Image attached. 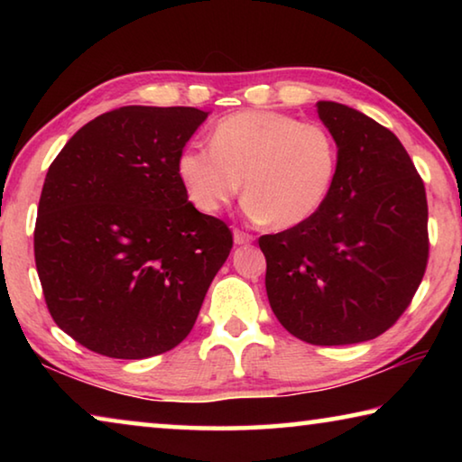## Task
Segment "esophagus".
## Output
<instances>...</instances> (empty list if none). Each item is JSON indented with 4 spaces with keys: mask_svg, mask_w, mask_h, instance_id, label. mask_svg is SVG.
I'll return each mask as SVG.
<instances>
[{
    "mask_svg": "<svg viewBox=\"0 0 462 462\" xmlns=\"http://www.w3.org/2000/svg\"><path fill=\"white\" fill-rule=\"evenodd\" d=\"M253 240H254L253 234L242 232V230H234V242H236L238 246L240 245H250V242H253Z\"/></svg>",
    "mask_w": 462,
    "mask_h": 462,
    "instance_id": "obj_1",
    "label": "esophagus"
}]
</instances>
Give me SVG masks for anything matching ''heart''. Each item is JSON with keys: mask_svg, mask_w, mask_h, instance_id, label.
<instances>
[{"mask_svg": "<svg viewBox=\"0 0 462 462\" xmlns=\"http://www.w3.org/2000/svg\"><path fill=\"white\" fill-rule=\"evenodd\" d=\"M212 146H185L177 175L201 214H217L245 179V212L254 222L293 228L308 222L330 195L338 173V144L318 122L246 109L212 128Z\"/></svg>", "mask_w": 462, "mask_h": 462, "instance_id": "obj_1", "label": "heart"}]
</instances>
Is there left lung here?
Segmentation results:
<instances>
[{
	"label": "left lung",
	"instance_id": "obj_1",
	"mask_svg": "<svg viewBox=\"0 0 462 462\" xmlns=\"http://www.w3.org/2000/svg\"><path fill=\"white\" fill-rule=\"evenodd\" d=\"M338 144V173L308 222L264 234L273 314L316 346L373 340L416 295L428 264L424 181L393 132L356 109L318 101Z\"/></svg>",
	"mask_w": 462,
	"mask_h": 462
}]
</instances>
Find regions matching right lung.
<instances>
[{
  "label": "right lung",
  "mask_w": 462,
  "mask_h": 462,
  "mask_svg": "<svg viewBox=\"0 0 462 462\" xmlns=\"http://www.w3.org/2000/svg\"><path fill=\"white\" fill-rule=\"evenodd\" d=\"M198 107L126 106L77 132L46 173L34 259L62 332L109 358L162 355L187 338L232 232L187 199L177 156Z\"/></svg>",
  "instance_id": "1"
}]
</instances>
